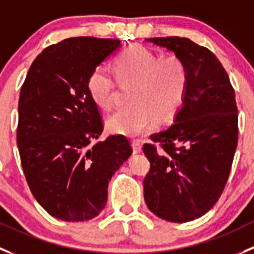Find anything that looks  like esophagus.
<instances>
[{
    "mask_svg": "<svg viewBox=\"0 0 254 254\" xmlns=\"http://www.w3.org/2000/svg\"><path fill=\"white\" fill-rule=\"evenodd\" d=\"M131 146H132V153L134 154H139L141 151V144L139 140H132Z\"/></svg>",
    "mask_w": 254,
    "mask_h": 254,
    "instance_id": "1",
    "label": "esophagus"
}]
</instances>
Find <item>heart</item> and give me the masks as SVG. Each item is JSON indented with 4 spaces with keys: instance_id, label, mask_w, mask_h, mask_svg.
Returning a JSON list of instances; mask_svg holds the SVG:
<instances>
[{
    "instance_id": "1",
    "label": "heart",
    "mask_w": 254,
    "mask_h": 254,
    "mask_svg": "<svg viewBox=\"0 0 254 254\" xmlns=\"http://www.w3.org/2000/svg\"><path fill=\"white\" fill-rule=\"evenodd\" d=\"M116 79L132 82L131 104L118 109L106 120L113 134L138 136L151 129L158 118L172 119L182 105L187 89V70L175 56L160 59L143 46H132L114 63ZM114 79L108 68L96 67L87 79L90 98L101 109H110L114 101Z\"/></svg>"
}]
</instances>
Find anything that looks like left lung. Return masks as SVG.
<instances>
[{
  "label": "left lung",
  "mask_w": 254,
  "mask_h": 254,
  "mask_svg": "<svg viewBox=\"0 0 254 254\" xmlns=\"http://www.w3.org/2000/svg\"><path fill=\"white\" fill-rule=\"evenodd\" d=\"M146 42L174 52L187 70L182 108L168 129L145 144L150 170L144 199L162 219L186 223L204 215L226 187L238 141L236 95L226 70L207 47L187 37H154Z\"/></svg>",
  "instance_id": "8db88e82"
}]
</instances>
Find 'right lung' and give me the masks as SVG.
I'll list each match as a JSON object with an SVG mask.
<instances>
[{
	"label": "right lung",
	"mask_w": 254,
	"mask_h": 254,
	"mask_svg": "<svg viewBox=\"0 0 254 254\" xmlns=\"http://www.w3.org/2000/svg\"><path fill=\"white\" fill-rule=\"evenodd\" d=\"M120 46L119 40L96 37L51 45L35 59L21 87V164L35 199L58 219L84 222L99 215L109 181L132 153L124 135L90 146L103 132V122L87 79Z\"/></svg>",
	"instance_id": "right-lung-1"
}]
</instances>
